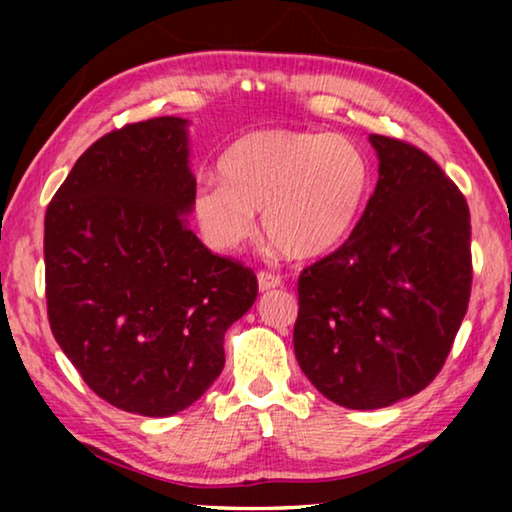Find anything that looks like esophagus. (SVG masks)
<instances>
[{
    "mask_svg": "<svg viewBox=\"0 0 512 512\" xmlns=\"http://www.w3.org/2000/svg\"><path fill=\"white\" fill-rule=\"evenodd\" d=\"M257 284H259V291H271L275 287H280L282 277L271 273V271H259L257 273Z\"/></svg>",
    "mask_w": 512,
    "mask_h": 512,
    "instance_id": "1",
    "label": "esophagus"
}]
</instances>
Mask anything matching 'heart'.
Instances as JSON below:
<instances>
[{"label":"heart","mask_w":512,"mask_h":512,"mask_svg":"<svg viewBox=\"0 0 512 512\" xmlns=\"http://www.w3.org/2000/svg\"><path fill=\"white\" fill-rule=\"evenodd\" d=\"M221 180L196 187L194 219L214 250H235L255 232L293 259L323 257L357 225L372 189L361 146L343 135L255 131L232 142L219 160Z\"/></svg>","instance_id":"1"}]
</instances>
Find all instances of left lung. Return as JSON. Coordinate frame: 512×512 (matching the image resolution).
Returning a JSON list of instances; mask_svg holds the SVG:
<instances>
[{
    "label": "left lung",
    "mask_w": 512,
    "mask_h": 512,
    "mask_svg": "<svg viewBox=\"0 0 512 512\" xmlns=\"http://www.w3.org/2000/svg\"><path fill=\"white\" fill-rule=\"evenodd\" d=\"M375 192L350 239L298 280L293 350L345 409H384L427 388L472 289L470 207L418 146L370 135Z\"/></svg>",
    "instance_id": "1"
}]
</instances>
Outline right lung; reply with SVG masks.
I'll list each match as a JSON object with an SVG mask.
<instances>
[{"label": "right lung", "instance_id": "right-lung-1", "mask_svg": "<svg viewBox=\"0 0 512 512\" xmlns=\"http://www.w3.org/2000/svg\"><path fill=\"white\" fill-rule=\"evenodd\" d=\"M194 192L187 121L158 117L94 142L47 207L51 332L121 411L164 418L192 406L257 298L255 273L187 228Z\"/></svg>", "mask_w": 512, "mask_h": 512}]
</instances>
